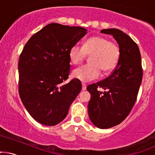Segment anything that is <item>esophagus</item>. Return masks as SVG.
I'll use <instances>...</instances> for the list:
<instances>
[{
	"label": "esophagus",
	"mask_w": 155,
	"mask_h": 155,
	"mask_svg": "<svg viewBox=\"0 0 155 155\" xmlns=\"http://www.w3.org/2000/svg\"><path fill=\"white\" fill-rule=\"evenodd\" d=\"M81 85H82V91H85V90L87 89L86 84H84V83H82V84H81Z\"/></svg>",
	"instance_id": "1"
}]
</instances>
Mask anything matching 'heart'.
Returning a JSON list of instances; mask_svg holds the SVG:
<instances>
[{"label":"heart","instance_id":"1","mask_svg":"<svg viewBox=\"0 0 155 155\" xmlns=\"http://www.w3.org/2000/svg\"><path fill=\"white\" fill-rule=\"evenodd\" d=\"M87 55H92L91 63L81 66L72 73L75 79L83 82L99 77L101 70L104 73L113 71L120 59V48L107 37L93 36L87 39L82 46L76 44L69 50L70 60L74 64H80Z\"/></svg>","mask_w":155,"mask_h":155}]
</instances>
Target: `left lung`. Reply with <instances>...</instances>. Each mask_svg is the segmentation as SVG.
<instances>
[{
  "instance_id": "1",
  "label": "left lung",
  "mask_w": 155,
  "mask_h": 155,
  "mask_svg": "<svg viewBox=\"0 0 155 155\" xmlns=\"http://www.w3.org/2000/svg\"><path fill=\"white\" fill-rule=\"evenodd\" d=\"M101 32L113 35L120 48V57L108 77L87 87L91 96L88 114L96 127L108 129L121 123L132 110L142 81L143 68L139 48L130 36L116 28ZM98 88L105 91H98Z\"/></svg>"
}]
</instances>
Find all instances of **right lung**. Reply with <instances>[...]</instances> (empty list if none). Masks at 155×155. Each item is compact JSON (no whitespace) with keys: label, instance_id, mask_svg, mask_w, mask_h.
<instances>
[{"label":"right lung","instance_id":"right-lung-1","mask_svg":"<svg viewBox=\"0 0 155 155\" xmlns=\"http://www.w3.org/2000/svg\"><path fill=\"white\" fill-rule=\"evenodd\" d=\"M87 34L82 27L50 23L33 35L18 62V91L31 116L42 125L58 124L67 116L80 93L81 83L68 84L71 70L69 50Z\"/></svg>","mask_w":155,"mask_h":155}]
</instances>
